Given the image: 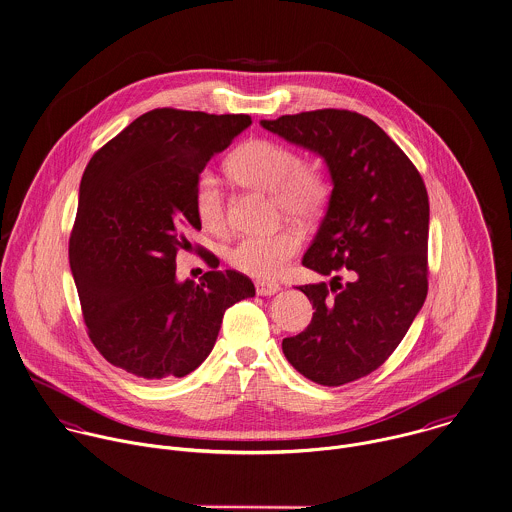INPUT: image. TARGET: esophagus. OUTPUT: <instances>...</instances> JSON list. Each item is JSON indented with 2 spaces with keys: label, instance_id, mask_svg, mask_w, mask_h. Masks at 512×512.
Returning a JSON list of instances; mask_svg holds the SVG:
<instances>
[{
  "label": "esophagus",
  "instance_id": "1",
  "mask_svg": "<svg viewBox=\"0 0 512 512\" xmlns=\"http://www.w3.org/2000/svg\"><path fill=\"white\" fill-rule=\"evenodd\" d=\"M255 289H257V295L261 297H271L275 293L281 291V285L275 283V281H257L255 283Z\"/></svg>",
  "mask_w": 512,
  "mask_h": 512
}]
</instances>
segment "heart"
Masks as SVG:
<instances>
[{
    "mask_svg": "<svg viewBox=\"0 0 512 512\" xmlns=\"http://www.w3.org/2000/svg\"><path fill=\"white\" fill-rule=\"evenodd\" d=\"M227 172L247 188L269 192L275 211L295 219L318 215L330 196V184L316 166L301 162L295 150L267 138L241 144L229 156ZM194 211L209 233H225V194L215 174L202 172L198 176ZM299 249L301 233L295 227H279L241 237L231 249L229 261L247 275L269 279L279 275Z\"/></svg>",
    "mask_w": 512,
    "mask_h": 512,
    "instance_id": "b5f03b06",
    "label": "heart"
}]
</instances>
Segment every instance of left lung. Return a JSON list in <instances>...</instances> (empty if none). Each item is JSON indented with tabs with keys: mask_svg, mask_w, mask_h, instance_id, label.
Here are the masks:
<instances>
[{
	"mask_svg": "<svg viewBox=\"0 0 512 512\" xmlns=\"http://www.w3.org/2000/svg\"><path fill=\"white\" fill-rule=\"evenodd\" d=\"M291 144L318 154L330 174L326 215L303 257L326 283L303 285L314 314L283 340L297 372L342 386L380 368L427 297L429 200L402 148L368 116L322 108L261 120ZM338 272L349 281L339 283Z\"/></svg>",
	"mask_w": 512,
	"mask_h": 512,
	"instance_id": "8db88e82",
	"label": "left lung"
}]
</instances>
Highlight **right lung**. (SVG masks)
<instances>
[{
    "instance_id": "right-lung-1",
    "label": "right lung",
    "mask_w": 512,
    "mask_h": 512,
    "mask_svg": "<svg viewBox=\"0 0 512 512\" xmlns=\"http://www.w3.org/2000/svg\"><path fill=\"white\" fill-rule=\"evenodd\" d=\"M247 114L156 108L91 158L79 190L69 263L89 336L104 358L146 380L184 378L209 356L231 305L255 297L249 277L176 279V255L202 229L194 186Z\"/></svg>"
}]
</instances>
